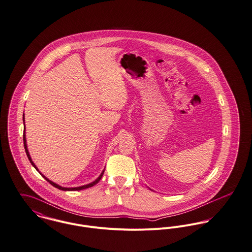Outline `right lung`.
<instances>
[{"label":"right lung","instance_id":"1","mask_svg":"<svg viewBox=\"0 0 252 252\" xmlns=\"http://www.w3.org/2000/svg\"><path fill=\"white\" fill-rule=\"evenodd\" d=\"M24 116V115H23ZM25 120H24V117H23V122H24ZM23 141H24V148H25V151H26V155H27V157H28L29 160H30V162L32 163V165L33 166V167L35 168L37 171H38V169L36 168L35 166V164L32 162V158H31V157H30V154H29L28 148H27V143H26V134H25V129H24V133H23ZM39 172V171H38ZM40 173V172H39ZM103 173H104V170L102 171V173L99 175V177L95 180V181H94L93 183H91V184H89V185H85V186H82V187H78V188H63V187H61V186H59V185H57L55 183H53L52 181H50V180H48L45 176H43L41 173H40V175L49 183V184H51L53 187H55L56 189H61V190H64V191H71V190H81V189H88V188H92V187H94V185H96L99 181H100V179L102 178V176H103Z\"/></svg>","mask_w":252,"mask_h":252}]
</instances>
